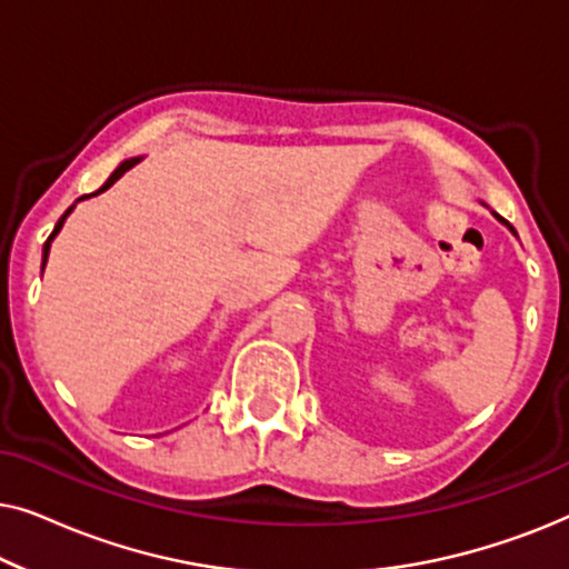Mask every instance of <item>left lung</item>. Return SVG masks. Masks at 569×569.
<instances>
[{
    "mask_svg": "<svg viewBox=\"0 0 569 569\" xmlns=\"http://www.w3.org/2000/svg\"><path fill=\"white\" fill-rule=\"evenodd\" d=\"M497 220H500V222H505V224H508V220H502V217L500 214H497ZM508 228H510V224H508ZM512 230V228H510Z\"/></svg>",
    "mask_w": 569,
    "mask_h": 569,
    "instance_id": "left-lung-1",
    "label": "left lung"
}]
</instances>
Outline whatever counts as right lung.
I'll return each mask as SVG.
<instances>
[{"mask_svg":"<svg viewBox=\"0 0 569 569\" xmlns=\"http://www.w3.org/2000/svg\"><path fill=\"white\" fill-rule=\"evenodd\" d=\"M139 160H142V158H129V160H123V162H121V166L113 170V173H111V178H108V181H106L103 186H100V189H98L96 193H100V191H106V189H111V186H113L116 181H119V178H121L123 173H127V170H129V168H134ZM82 199H84V197H82ZM77 201H80V199H77ZM72 209H74V207H69V209H67V212L59 217L57 228H53V232H51V236H49V240H46V243H43V267H46V259H49V248H51V240H53V238H57V232L61 230V224H64V220H67V217H69V212H72Z\"/></svg>","mask_w":569,"mask_h":569,"instance_id":"add662e5","label":"right lung"}]
</instances>
